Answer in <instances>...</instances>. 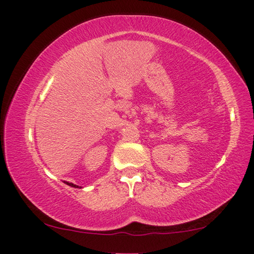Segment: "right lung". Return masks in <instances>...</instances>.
Segmentation results:
<instances>
[{
    "label": "right lung",
    "mask_w": 254,
    "mask_h": 254,
    "mask_svg": "<svg viewBox=\"0 0 254 254\" xmlns=\"http://www.w3.org/2000/svg\"><path fill=\"white\" fill-rule=\"evenodd\" d=\"M65 184H67L68 186H70V187H74V188H81V187H79V186H77V185H75V184H72V183H68V182H64Z\"/></svg>",
    "instance_id": "1"
}]
</instances>
